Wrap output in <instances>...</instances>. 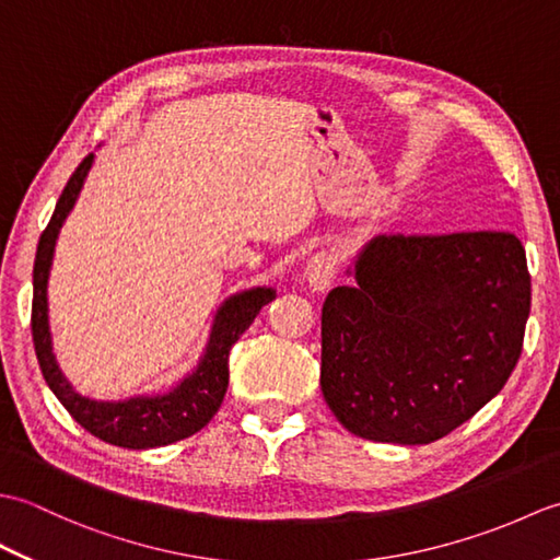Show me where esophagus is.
<instances>
[{
    "mask_svg": "<svg viewBox=\"0 0 560 560\" xmlns=\"http://www.w3.org/2000/svg\"><path fill=\"white\" fill-rule=\"evenodd\" d=\"M337 271H339V265H337V257L331 253H317L311 257V261H307L305 267V279L307 283H311V289L317 291V293H325L331 281L337 279Z\"/></svg>",
    "mask_w": 560,
    "mask_h": 560,
    "instance_id": "1",
    "label": "esophagus"
}]
</instances>
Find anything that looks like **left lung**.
Masks as SVG:
<instances>
[{"instance_id": "obj_1", "label": "left lung", "mask_w": 560, "mask_h": 560, "mask_svg": "<svg viewBox=\"0 0 560 560\" xmlns=\"http://www.w3.org/2000/svg\"><path fill=\"white\" fill-rule=\"evenodd\" d=\"M323 305L319 385L349 433L428 445L515 371L532 281L508 231L375 235Z\"/></svg>"}]
</instances>
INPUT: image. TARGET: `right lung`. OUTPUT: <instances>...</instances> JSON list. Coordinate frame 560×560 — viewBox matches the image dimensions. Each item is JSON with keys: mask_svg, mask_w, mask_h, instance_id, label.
<instances>
[{"mask_svg": "<svg viewBox=\"0 0 560 560\" xmlns=\"http://www.w3.org/2000/svg\"><path fill=\"white\" fill-rule=\"evenodd\" d=\"M93 153L79 163L71 173L50 223L40 235L38 253L33 265V307H31V329L33 347L38 355L45 383L50 385L55 397L71 413V419L81 423L91 435L105 443L127 447V450H149L177 443V440L195 435L201 431L219 411L225 387H229V351L241 339L243 331L253 325L261 307L273 301L271 289H249L225 301L209 335L207 351L201 355L197 371L187 375L180 385L165 395L153 397H129L125 401H96L81 397L79 392L67 383L59 371L52 353L50 325H47V277H50L52 253L59 229L69 217L71 207L81 192L83 180L91 171Z\"/></svg>", "mask_w": 560, "mask_h": 560, "instance_id": "add662e5", "label": "right lung"}]
</instances>
